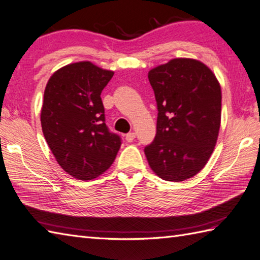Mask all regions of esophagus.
I'll use <instances>...</instances> for the list:
<instances>
[{
	"mask_svg": "<svg viewBox=\"0 0 260 260\" xmlns=\"http://www.w3.org/2000/svg\"><path fill=\"white\" fill-rule=\"evenodd\" d=\"M135 136H136V134L134 133V132H131V133H128V134H126V141L127 142H133L134 141V139H135Z\"/></svg>",
	"mask_w": 260,
	"mask_h": 260,
	"instance_id": "esophagus-1",
	"label": "esophagus"
}]
</instances>
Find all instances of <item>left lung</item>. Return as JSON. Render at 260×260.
Wrapping results in <instances>:
<instances>
[{"label":"left lung","mask_w":260,"mask_h":260,"mask_svg":"<svg viewBox=\"0 0 260 260\" xmlns=\"http://www.w3.org/2000/svg\"><path fill=\"white\" fill-rule=\"evenodd\" d=\"M157 105L155 139L144 152L165 181L192 178L204 168L217 143L221 88L213 73L194 59L178 58L150 70Z\"/></svg>","instance_id":"8db88e82"}]
</instances>
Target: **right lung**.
<instances>
[{
  "instance_id": "obj_1",
  "label": "right lung",
  "mask_w": 260,
  "mask_h": 260,
  "mask_svg": "<svg viewBox=\"0 0 260 260\" xmlns=\"http://www.w3.org/2000/svg\"><path fill=\"white\" fill-rule=\"evenodd\" d=\"M114 76L89 61L57 70L46 86L41 126L52 154L66 172L91 180L117 155L120 136L105 123L101 93Z\"/></svg>"
}]
</instances>
